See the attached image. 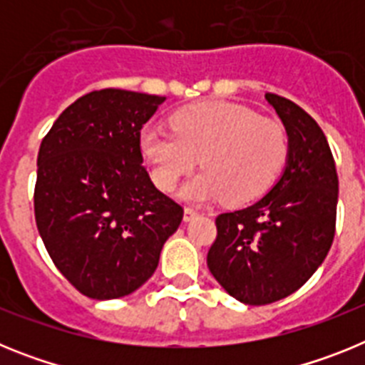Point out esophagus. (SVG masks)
Returning <instances> with one entry per match:
<instances>
[{"label": "esophagus", "instance_id": "esophagus-1", "mask_svg": "<svg viewBox=\"0 0 365 365\" xmlns=\"http://www.w3.org/2000/svg\"><path fill=\"white\" fill-rule=\"evenodd\" d=\"M199 212L195 210V208H192V206H186L185 208V221H192L193 217H197Z\"/></svg>", "mask_w": 365, "mask_h": 365}]
</instances>
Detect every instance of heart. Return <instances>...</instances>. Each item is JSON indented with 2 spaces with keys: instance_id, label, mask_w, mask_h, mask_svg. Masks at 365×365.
<instances>
[{
  "instance_id": "obj_1",
  "label": "heart",
  "mask_w": 365,
  "mask_h": 365,
  "mask_svg": "<svg viewBox=\"0 0 365 365\" xmlns=\"http://www.w3.org/2000/svg\"><path fill=\"white\" fill-rule=\"evenodd\" d=\"M172 130L148 125L140 151L155 185L172 192L201 159L205 168L180 195L202 202L225 197L243 205L272 186L289 153V138L278 120L232 102H201L173 113Z\"/></svg>"
}]
</instances>
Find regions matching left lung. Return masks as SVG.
<instances>
[{"mask_svg":"<svg viewBox=\"0 0 365 365\" xmlns=\"http://www.w3.org/2000/svg\"><path fill=\"white\" fill-rule=\"evenodd\" d=\"M289 135L283 175L265 197L215 217L206 263L221 287L247 305L296 292L324 263L336 230L338 175L327 138L291 100L267 93Z\"/></svg>","mask_w":365,"mask_h":365,"instance_id":"1","label":"left lung"}]
</instances>
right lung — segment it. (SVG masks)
I'll use <instances>...</instances> for the list:
<instances>
[{"label":"right lung","instance_id":"right-lung-1","mask_svg":"<svg viewBox=\"0 0 365 365\" xmlns=\"http://www.w3.org/2000/svg\"><path fill=\"white\" fill-rule=\"evenodd\" d=\"M166 96L100 89L56 118L38 151L34 217L56 269L93 299L151 278L182 206L155 188L140 130Z\"/></svg>","mask_w":365,"mask_h":365}]
</instances>
